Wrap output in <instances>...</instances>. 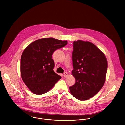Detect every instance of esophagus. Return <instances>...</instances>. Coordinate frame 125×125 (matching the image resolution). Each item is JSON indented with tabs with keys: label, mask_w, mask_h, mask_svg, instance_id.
<instances>
[{
	"label": "esophagus",
	"mask_w": 125,
	"mask_h": 125,
	"mask_svg": "<svg viewBox=\"0 0 125 125\" xmlns=\"http://www.w3.org/2000/svg\"><path fill=\"white\" fill-rule=\"evenodd\" d=\"M63 76L64 77H67V76H68V74L66 72H65L64 73V75H63Z\"/></svg>",
	"instance_id": "obj_1"
}]
</instances>
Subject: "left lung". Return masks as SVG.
Wrapping results in <instances>:
<instances>
[{"label":"left lung","mask_w":125,"mask_h":125,"mask_svg":"<svg viewBox=\"0 0 125 125\" xmlns=\"http://www.w3.org/2000/svg\"><path fill=\"white\" fill-rule=\"evenodd\" d=\"M72 60L76 83L69 87L71 94L80 100L92 98L105 82L108 65L104 54L92 43L78 40L73 42Z\"/></svg>","instance_id":"1"}]
</instances>
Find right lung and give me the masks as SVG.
<instances>
[{"mask_svg": "<svg viewBox=\"0 0 125 125\" xmlns=\"http://www.w3.org/2000/svg\"><path fill=\"white\" fill-rule=\"evenodd\" d=\"M68 42L54 38L35 41L24 50L21 59L22 78L29 89L37 95L48 92L61 78L54 71L52 55Z\"/></svg>", "mask_w": 125, "mask_h": 125, "instance_id": "add662e5", "label": "right lung"}]
</instances>
